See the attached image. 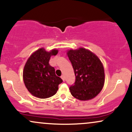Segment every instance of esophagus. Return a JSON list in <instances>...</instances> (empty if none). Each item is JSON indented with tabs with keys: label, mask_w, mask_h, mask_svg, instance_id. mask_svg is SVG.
Wrapping results in <instances>:
<instances>
[{
	"label": "esophagus",
	"mask_w": 132,
	"mask_h": 132,
	"mask_svg": "<svg viewBox=\"0 0 132 132\" xmlns=\"http://www.w3.org/2000/svg\"><path fill=\"white\" fill-rule=\"evenodd\" d=\"M61 78L62 79H63V81H64V80H65V77H64V75H62L61 76Z\"/></svg>",
	"instance_id": "1"
}]
</instances>
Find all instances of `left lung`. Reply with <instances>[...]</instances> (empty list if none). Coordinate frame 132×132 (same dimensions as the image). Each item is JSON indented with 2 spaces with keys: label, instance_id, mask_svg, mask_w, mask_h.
<instances>
[{
  "label": "left lung",
  "instance_id": "1",
  "mask_svg": "<svg viewBox=\"0 0 132 132\" xmlns=\"http://www.w3.org/2000/svg\"><path fill=\"white\" fill-rule=\"evenodd\" d=\"M76 80L69 87L71 94L80 101H88L97 96L102 90L105 81L102 63L99 57L86 48L70 50L67 52Z\"/></svg>",
  "mask_w": 132,
  "mask_h": 132
}]
</instances>
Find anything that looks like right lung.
I'll list each match as a JSON object with an SVG mask.
<instances>
[{
    "label": "right lung",
    "mask_w": 132,
    "mask_h": 132,
    "mask_svg": "<svg viewBox=\"0 0 132 132\" xmlns=\"http://www.w3.org/2000/svg\"><path fill=\"white\" fill-rule=\"evenodd\" d=\"M58 51L48 52L40 48L29 57L23 71V78L27 89L34 96L40 99L50 97L56 93L59 84L63 80L55 75L54 68L49 64L51 56Z\"/></svg>",
    "instance_id": "obj_1"
}]
</instances>
